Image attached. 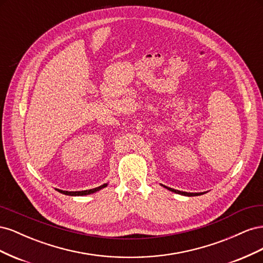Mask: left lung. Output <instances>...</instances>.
<instances>
[{"label":"left lung","instance_id":"1","mask_svg":"<svg viewBox=\"0 0 263 263\" xmlns=\"http://www.w3.org/2000/svg\"><path fill=\"white\" fill-rule=\"evenodd\" d=\"M166 187V186H164ZM168 190L172 191V192H176V193H179V194H182V195H185V196H197V195H201L202 193H187V192H182V191H178V190H174V189H171V187H166Z\"/></svg>","mask_w":263,"mask_h":263}]
</instances>
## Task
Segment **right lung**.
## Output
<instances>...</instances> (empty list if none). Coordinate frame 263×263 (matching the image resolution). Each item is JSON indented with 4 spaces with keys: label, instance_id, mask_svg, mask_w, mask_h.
<instances>
[{
    "label": "right lung",
    "instance_id": "add662e5",
    "mask_svg": "<svg viewBox=\"0 0 263 263\" xmlns=\"http://www.w3.org/2000/svg\"><path fill=\"white\" fill-rule=\"evenodd\" d=\"M107 184H103L99 187H95V189H91V190H85V191H78V192H68V191H62V190H57L58 192L62 193V194H66V195H71V196H79V195H87V194H91V193H94L97 192V191L105 187Z\"/></svg>",
    "mask_w": 263,
    "mask_h": 263
}]
</instances>
